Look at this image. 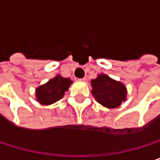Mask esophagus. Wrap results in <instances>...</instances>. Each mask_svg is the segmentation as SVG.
I'll return each instance as SVG.
<instances>
[{
    "label": "esophagus",
    "instance_id": "obj_1",
    "mask_svg": "<svg viewBox=\"0 0 160 160\" xmlns=\"http://www.w3.org/2000/svg\"><path fill=\"white\" fill-rule=\"evenodd\" d=\"M79 80H80V81H83V82H86V81H87V78H82V79H80Z\"/></svg>",
    "mask_w": 160,
    "mask_h": 160
}]
</instances>
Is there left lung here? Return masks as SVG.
Listing matches in <instances>:
<instances>
[{"mask_svg": "<svg viewBox=\"0 0 160 160\" xmlns=\"http://www.w3.org/2000/svg\"><path fill=\"white\" fill-rule=\"evenodd\" d=\"M91 85L92 88V94L105 108H116L127 99L126 86L107 74H99L97 78L91 80Z\"/></svg>", "mask_w": 160, "mask_h": 160, "instance_id": "1", "label": "left lung"}]
</instances>
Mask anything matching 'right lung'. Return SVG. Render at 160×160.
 I'll return each instance as SVG.
<instances>
[{
	"mask_svg": "<svg viewBox=\"0 0 160 160\" xmlns=\"http://www.w3.org/2000/svg\"><path fill=\"white\" fill-rule=\"evenodd\" d=\"M73 81L69 78H64L57 74L46 83L39 86L35 90L37 101L44 106H50L62 99L65 92L68 91Z\"/></svg>",
	"mask_w": 160,
	"mask_h": 160,
	"instance_id": "add662e5",
	"label": "right lung"
}]
</instances>
